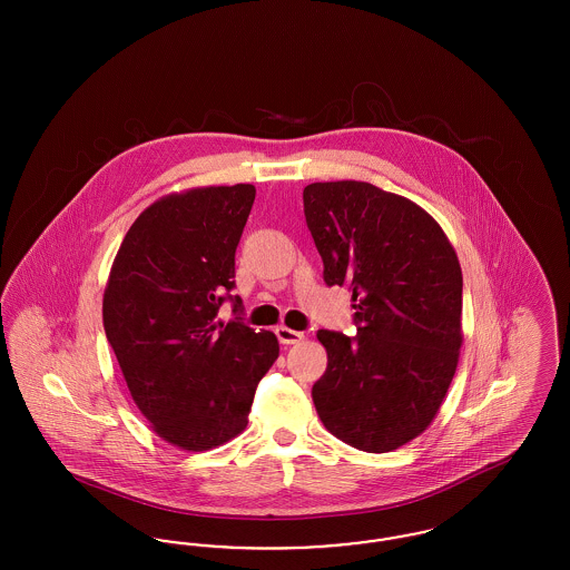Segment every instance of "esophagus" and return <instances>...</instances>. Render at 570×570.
<instances>
[{"label": "esophagus", "mask_w": 570, "mask_h": 570, "mask_svg": "<svg viewBox=\"0 0 570 570\" xmlns=\"http://www.w3.org/2000/svg\"><path fill=\"white\" fill-rule=\"evenodd\" d=\"M275 335H277V340H279L282 344H286V346L298 344V342H303V337H305L301 331L288 328V326H277V328H275Z\"/></svg>", "instance_id": "obj_1"}]
</instances>
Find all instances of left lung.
Listing matches in <instances>:
<instances>
[{
    "instance_id": "8db88e82",
    "label": "left lung",
    "mask_w": 570,
    "mask_h": 570,
    "mask_svg": "<svg viewBox=\"0 0 570 570\" xmlns=\"http://www.w3.org/2000/svg\"><path fill=\"white\" fill-rule=\"evenodd\" d=\"M328 286L353 288L356 337L321 328L326 372L312 400L326 430L367 453L423 434L455 376L460 261L423 207L365 181L303 190Z\"/></svg>"
}]
</instances>
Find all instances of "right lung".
<instances>
[{
  "instance_id": "right-lung-1",
  "label": "right lung",
  "mask_w": 570,
  "mask_h": 570,
  "mask_svg": "<svg viewBox=\"0 0 570 570\" xmlns=\"http://www.w3.org/2000/svg\"><path fill=\"white\" fill-rule=\"evenodd\" d=\"M254 196L249 184L163 196L136 217L110 267L102 298L110 348L149 428L184 451H209L244 432L254 391L279 354L272 331L217 321L235 288ZM233 301L237 312L242 298Z\"/></svg>"
}]
</instances>
